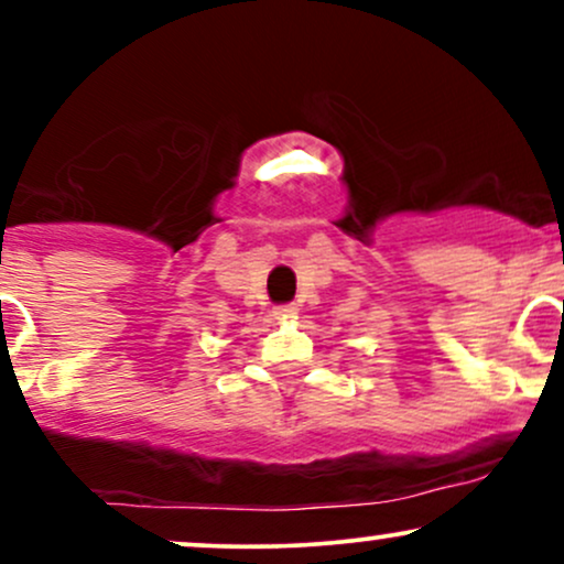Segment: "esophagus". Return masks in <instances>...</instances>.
Listing matches in <instances>:
<instances>
[{"label": "esophagus", "mask_w": 564, "mask_h": 564, "mask_svg": "<svg viewBox=\"0 0 564 564\" xmlns=\"http://www.w3.org/2000/svg\"><path fill=\"white\" fill-rule=\"evenodd\" d=\"M275 318H294L296 315V304H278V307L273 310Z\"/></svg>", "instance_id": "1"}]
</instances>
